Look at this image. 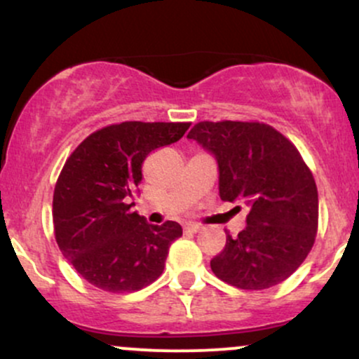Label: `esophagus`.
<instances>
[{
    "mask_svg": "<svg viewBox=\"0 0 359 359\" xmlns=\"http://www.w3.org/2000/svg\"><path fill=\"white\" fill-rule=\"evenodd\" d=\"M185 231H187V233H199V231H203V226H201V224H187V226H185Z\"/></svg>",
    "mask_w": 359,
    "mask_h": 359,
    "instance_id": "34e87169",
    "label": "esophagus"
}]
</instances>
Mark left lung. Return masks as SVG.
Listing matches in <instances>:
<instances>
[{"label":"left lung","instance_id":"1","mask_svg":"<svg viewBox=\"0 0 359 359\" xmlns=\"http://www.w3.org/2000/svg\"><path fill=\"white\" fill-rule=\"evenodd\" d=\"M216 158L222 201L250 205L246 228L211 259L217 278L263 290L290 277L314 245L317 187L297 148L263 123L201 121L189 131Z\"/></svg>","mask_w":359,"mask_h":359}]
</instances>
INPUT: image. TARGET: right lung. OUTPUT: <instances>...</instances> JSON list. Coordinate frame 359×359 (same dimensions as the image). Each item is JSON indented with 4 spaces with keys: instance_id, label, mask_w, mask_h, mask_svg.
<instances>
[{
    "instance_id": "obj_1",
    "label": "right lung",
    "mask_w": 359,
    "mask_h": 359,
    "mask_svg": "<svg viewBox=\"0 0 359 359\" xmlns=\"http://www.w3.org/2000/svg\"><path fill=\"white\" fill-rule=\"evenodd\" d=\"M191 123L125 121L89 135L62 168L53 191V229L69 263L90 285L135 292L162 275L179 222L148 224L131 212L143 160L179 142Z\"/></svg>"
}]
</instances>
